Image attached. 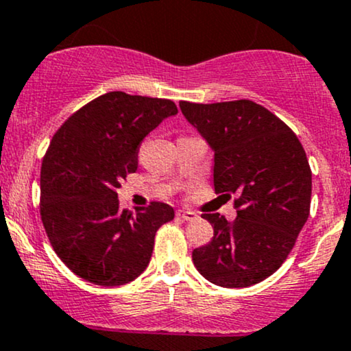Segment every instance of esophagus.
<instances>
[{"mask_svg":"<svg viewBox=\"0 0 351 351\" xmlns=\"http://www.w3.org/2000/svg\"><path fill=\"white\" fill-rule=\"evenodd\" d=\"M176 216L183 219V221H194V219H197L196 213H193V210H186V209H178L176 210Z\"/></svg>","mask_w":351,"mask_h":351,"instance_id":"esophagus-1","label":"esophagus"}]
</instances>
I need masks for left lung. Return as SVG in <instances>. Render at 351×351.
Wrapping results in <instances>:
<instances>
[{"mask_svg":"<svg viewBox=\"0 0 351 351\" xmlns=\"http://www.w3.org/2000/svg\"><path fill=\"white\" fill-rule=\"evenodd\" d=\"M181 112L214 150V189L232 197L237 219L202 214L214 237L193 263L222 288L267 280L288 258L309 217L312 171L296 134L250 99L196 104Z\"/></svg>","mask_w":351,"mask_h":351,"instance_id":"obj_1","label":"left lung"}]
</instances>
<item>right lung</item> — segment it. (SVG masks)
<instances>
[{
  "instance_id": "right-lung-1",
  "label": "right lung",
  "mask_w": 351,
  "mask_h": 351,
  "mask_svg": "<svg viewBox=\"0 0 351 351\" xmlns=\"http://www.w3.org/2000/svg\"><path fill=\"white\" fill-rule=\"evenodd\" d=\"M176 112L170 99L111 91L55 132L42 160L40 217L58 258L83 280L121 286L149 265L155 234L175 210L165 202L121 209L117 188L137 170L145 135Z\"/></svg>"
}]
</instances>
